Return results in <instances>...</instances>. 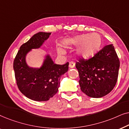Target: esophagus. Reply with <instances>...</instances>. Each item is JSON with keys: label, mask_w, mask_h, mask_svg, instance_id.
I'll use <instances>...</instances> for the list:
<instances>
[{"label": "esophagus", "mask_w": 129, "mask_h": 129, "mask_svg": "<svg viewBox=\"0 0 129 129\" xmlns=\"http://www.w3.org/2000/svg\"><path fill=\"white\" fill-rule=\"evenodd\" d=\"M75 66V63L74 61H71L69 62V68H73Z\"/></svg>", "instance_id": "1"}]
</instances>
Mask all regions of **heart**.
Returning <instances> with one entry per match:
<instances>
[{
	"instance_id": "b5f03b06",
	"label": "heart",
	"mask_w": 129,
	"mask_h": 129,
	"mask_svg": "<svg viewBox=\"0 0 129 129\" xmlns=\"http://www.w3.org/2000/svg\"><path fill=\"white\" fill-rule=\"evenodd\" d=\"M64 45L66 47L79 46L76 50L77 54L80 57L87 59L94 56L101 49L102 39L97 34H84L76 35L73 38L65 40ZM60 54L64 53L63 49H58Z\"/></svg>"
}]
</instances>
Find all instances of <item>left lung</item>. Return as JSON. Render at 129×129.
Wrapping results in <instances>:
<instances>
[{
	"instance_id": "left-lung-1",
	"label": "left lung",
	"mask_w": 129,
	"mask_h": 129,
	"mask_svg": "<svg viewBox=\"0 0 129 129\" xmlns=\"http://www.w3.org/2000/svg\"><path fill=\"white\" fill-rule=\"evenodd\" d=\"M120 61L113 45L106 46L93 57L76 63L80 89L87 96L99 98L109 94L117 83Z\"/></svg>"
}]
</instances>
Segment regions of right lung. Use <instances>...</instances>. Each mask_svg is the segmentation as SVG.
<instances>
[{
  "instance_id": "obj_1",
  "label": "right lung",
  "mask_w": 129,
  "mask_h": 129,
  "mask_svg": "<svg viewBox=\"0 0 129 129\" xmlns=\"http://www.w3.org/2000/svg\"><path fill=\"white\" fill-rule=\"evenodd\" d=\"M50 33L39 32L20 47L13 61L16 84L22 94L35 101H47L58 91L61 76L68 72L69 63L54 64L49 56L39 69L29 68L25 56L31 49L40 47Z\"/></svg>"
}]
</instances>
